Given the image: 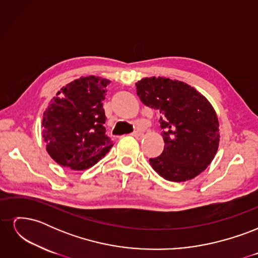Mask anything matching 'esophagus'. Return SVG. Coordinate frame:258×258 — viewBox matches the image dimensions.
<instances>
[{"instance_id": "obj_1", "label": "esophagus", "mask_w": 258, "mask_h": 258, "mask_svg": "<svg viewBox=\"0 0 258 258\" xmlns=\"http://www.w3.org/2000/svg\"><path fill=\"white\" fill-rule=\"evenodd\" d=\"M131 136L139 139V138H142L143 137V134H142V132H140V131H135V132H132Z\"/></svg>"}]
</instances>
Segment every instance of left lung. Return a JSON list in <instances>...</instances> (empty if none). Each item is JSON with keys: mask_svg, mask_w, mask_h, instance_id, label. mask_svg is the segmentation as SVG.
<instances>
[{"mask_svg": "<svg viewBox=\"0 0 258 258\" xmlns=\"http://www.w3.org/2000/svg\"><path fill=\"white\" fill-rule=\"evenodd\" d=\"M142 102L157 111L165 148L150 165L161 177L185 182L213 160L220 144V123L208 99L191 86L166 77L136 83Z\"/></svg>", "mask_w": 258, "mask_h": 258, "instance_id": "8db88e82", "label": "left lung"}]
</instances>
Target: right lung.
Listing matches in <instances>:
<instances>
[{
  "mask_svg": "<svg viewBox=\"0 0 258 258\" xmlns=\"http://www.w3.org/2000/svg\"><path fill=\"white\" fill-rule=\"evenodd\" d=\"M110 83L99 76L80 77L62 87L44 112L46 151L60 166L86 170L112 148L102 103Z\"/></svg>",
  "mask_w": 258,
  "mask_h": 258,
  "instance_id": "1",
  "label": "right lung"
}]
</instances>
